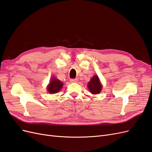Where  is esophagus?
I'll list each match as a JSON object with an SVG mask.
<instances>
[{"label":"esophagus","mask_w":152,"mask_h":152,"mask_svg":"<svg viewBox=\"0 0 152 152\" xmlns=\"http://www.w3.org/2000/svg\"><path fill=\"white\" fill-rule=\"evenodd\" d=\"M71 82H78V79H72L70 80Z\"/></svg>","instance_id":"1"}]
</instances>
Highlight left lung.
Segmentation results:
<instances>
[{"mask_svg": "<svg viewBox=\"0 0 152 152\" xmlns=\"http://www.w3.org/2000/svg\"><path fill=\"white\" fill-rule=\"evenodd\" d=\"M88 87L89 90L90 91L91 93L96 94L100 93V91L102 88V86L100 84L99 78L97 75H94L91 79V80L88 83Z\"/></svg>", "mask_w": 152, "mask_h": 152, "instance_id": "obj_1", "label": "left lung"}]
</instances>
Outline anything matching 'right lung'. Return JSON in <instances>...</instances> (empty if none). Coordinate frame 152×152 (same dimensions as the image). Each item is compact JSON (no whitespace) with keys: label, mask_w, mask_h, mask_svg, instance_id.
<instances>
[{"label":"right lung","mask_w":152,"mask_h":152,"mask_svg":"<svg viewBox=\"0 0 152 152\" xmlns=\"http://www.w3.org/2000/svg\"><path fill=\"white\" fill-rule=\"evenodd\" d=\"M63 82L60 80L56 79V78H53L50 81L49 84L48 86V90L49 93H56L61 89L63 87Z\"/></svg>","instance_id":"add662e5"}]
</instances>
